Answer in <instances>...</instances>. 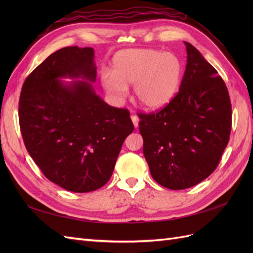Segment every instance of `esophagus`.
I'll use <instances>...</instances> for the list:
<instances>
[{"label": "esophagus", "instance_id": "34e87169", "mask_svg": "<svg viewBox=\"0 0 253 253\" xmlns=\"http://www.w3.org/2000/svg\"><path fill=\"white\" fill-rule=\"evenodd\" d=\"M131 119H132V121H133L134 126H135V127L138 126V122H139L138 116H137V115H135V114H133V115H131Z\"/></svg>", "mask_w": 253, "mask_h": 253}]
</instances>
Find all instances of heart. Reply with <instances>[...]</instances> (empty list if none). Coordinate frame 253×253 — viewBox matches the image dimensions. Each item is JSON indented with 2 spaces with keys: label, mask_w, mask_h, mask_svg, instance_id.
<instances>
[{
  "label": "heart",
  "mask_w": 253,
  "mask_h": 253,
  "mask_svg": "<svg viewBox=\"0 0 253 253\" xmlns=\"http://www.w3.org/2000/svg\"><path fill=\"white\" fill-rule=\"evenodd\" d=\"M182 64L173 52L153 48H134L118 52L113 60L112 75L102 77V86L114 101L124 100L126 86L144 108L156 110L169 103L177 93Z\"/></svg>",
  "instance_id": "b5f03b06"
}]
</instances>
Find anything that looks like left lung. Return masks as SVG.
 <instances>
[{
    "label": "left lung",
    "instance_id": "obj_1",
    "mask_svg": "<svg viewBox=\"0 0 253 253\" xmlns=\"http://www.w3.org/2000/svg\"><path fill=\"white\" fill-rule=\"evenodd\" d=\"M179 91L156 113L139 114L143 155L165 188L193 187L216 169L230 138L232 109L226 84L192 44Z\"/></svg>",
    "mask_w": 253,
    "mask_h": 253
}]
</instances>
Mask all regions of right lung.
<instances>
[{"label": "right lung", "instance_id": "add662e5", "mask_svg": "<svg viewBox=\"0 0 253 253\" xmlns=\"http://www.w3.org/2000/svg\"><path fill=\"white\" fill-rule=\"evenodd\" d=\"M94 49L55 51L22 86L19 121L26 150L45 177L67 191L85 193L109 181L126 137L134 131L129 112L105 103L94 82Z\"/></svg>", "mask_w": 253, "mask_h": 253}]
</instances>
